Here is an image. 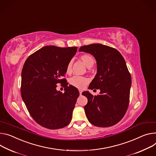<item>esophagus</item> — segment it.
Segmentation results:
<instances>
[{"label": "esophagus", "instance_id": "esophagus-1", "mask_svg": "<svg viewBox=\"0 0 156 156\" xmlns=\"http://www.w3.org/2000/svg\"><path fill=\"white\" fill-rule=\"evenodd\" d=\"M79 92H80V94H81V93H82V90H81V89H80L79 90Z\"/></svg>", "mask_w": 156, "mask_h": 156}]
</instances>
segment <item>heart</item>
<instances>
[{"label": "heart", "mask_w": 156, "mask_h": 156, "mask_svg": "<svg viewBox=\"0 0 156 156\" xmlns=\"http://www.w3.org/2000/svg\"><path fill=\"white\" fill-rule=\"evenodd\" d=\"M81 59L84 65L88 68H91L95 63L94 58L89 54H84L81 55ZM72 60H71L69 62L66 68V72L67 73H69L71 72V71H72ZM88 82L89 80L88 78L80 76H74L72 78H71L69 80L70 84L78 88H84L88 83Z\"/></svg>", "instance_id": "obj_1"}]
</instances>
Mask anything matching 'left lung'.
I'll return each instance as SVG.
<instances>
[{
    "label": "left lung",
    "mask_w": 156,
    "mask_h": 156,
    "mask_svg": "<svg viewBox=\"0 0 156 156\" xmlns=\"http://www.w3.org/2000/svg\"><path fill=\"white\" fill-rule=\"evenodd\" d=\"M79 51L92 55L97 64V73L88 89H100V94L89 91L84 111L88 121L98 127H109L124 117L128 108L131 76L121 54L115 48L94 44L81 47Z\"/></svg>",
    "instance_id": "left-lung-1"
}]
</instances>
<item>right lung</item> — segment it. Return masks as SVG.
<instances>
[{"mask_svg": "<svg viewBox=\"0 0 156 156\" xmlns=\"http://www.w3.org/2000/svg\"><path fill=\"white\" fill-rule=\"evenodd\" d=\"M77 51V47L46 46L26 60L22 71L21 95L32 118L50 129L66 126L72 118L78 90L68 87L66 68ZM63 83L64 94L56 90V84Z\"/></svg>", "mask_w": 156, "mask_h": 156, "instance_id": "right-lung-1", "label": "right lung"}]
</instances>
